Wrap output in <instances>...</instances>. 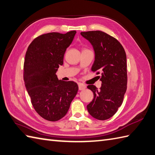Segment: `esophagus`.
I'll list each match as a JSON object with an SVG mask.
<instances>
[{"mask_svg":"<svg viewBox=\"0 0 155 155\" xmlns=\"http://www.w3.org/2000/svg\"><path fill=\"white\" fill-rule=\"evenodd\" d=\"M78 87H79V90H83L84 89H86V85H84V84L81 83H78Z\"/></svg>","mask_w":155,"mask_h":155,"instance_id":"esophagus-1","label":"esophagus"}]
</instances>
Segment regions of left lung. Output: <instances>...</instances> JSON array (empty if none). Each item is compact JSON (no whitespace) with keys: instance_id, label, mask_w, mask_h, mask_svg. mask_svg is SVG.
<instances>
[{"instance_id":"8db88e82","label":"left lung","mask_w":155,"mask_h":155,"mask_svg":"<svg viewBox=\"0 0 155 155\" xmlns=\"http://www.w3.org/2000/svg\"><path fill=\"white\" fill-rule=\"evenodd\" d=\"M81 35L94 47L95 61L91 71L100 74L102 81L99 90L94 85L87 86L94 94L87 109L92 117L104 120L115 114L124 100L128 81L126 52L117 39L102 31H87Z\"/></svg>"}]
</instances>
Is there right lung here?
Wrapping results in <instances>:
<instances>
[{"label": "right lung", "instance_id": "add662e5", "mask_svg": "<svg viewBox=\"0 0 155 155\" xmlns=\"http://www.w3.org/2000/svg\"><path fill=\"white\" fill-rule=\"evenodd\" d=\"M75 33L71 31L41 35L31 43L25 54V87L35 110L48 121H58L65 116L78 92L75 82L59 80L55 75Z\"/></svg>", "mask_w": 155, "mask_h": 155}]
</instances>
